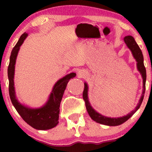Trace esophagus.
<instances>
[{"label":"esophagus","instance_id":"34e87169","mask_svg":"<svg viewBox=\"0 0 152 152\" xmlns=\"http://www.w3.org/2000/svg\"><path fill=\"white\" fill-rule=\"evenodd\" d=\"M79 74H80V75L82 76V72H81L80 71V72H79Z\"/></svg>","mask_w":152,"mask_h":152}]
</instances>
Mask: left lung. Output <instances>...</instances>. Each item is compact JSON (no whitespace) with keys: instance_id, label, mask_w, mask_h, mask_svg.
<instances>
[{"instance_id":"obj_1","label":"left lung","mask_w":152,"mask_h":152,"mask_svg":"<svg viewBox=\"0 0 152 152\" xmlns=\"http://www.w3.org/2000/svg\"><path fill=\"white\" fill-rule=\"evenodd\" d=\"M124 41L125 43L127 45V47L131 50L132 53L133 54V56L136 59L137 61V68H138V71L140 72L141 75H142V80H143V90L142 96H141L139 102L136 107V109L133 110L132 111H131V113L127 114L126 115H124L123 117L120 118H108L105 117L99 113H97V111H95L94 109H93V107L91 106V104L88 101V85L86 82L84 83V89L83 91V99L85 102V104H86V108L87 111L90 115V117L92 119L95 121L97 123L104 124V125L108 126H118L120 125L122 123H124V122H126V120L129 119L134 114L136 113L137 110L140 108L142 102L144 98V94L145 92V82H146V69L144 66V61H143V55L142 53V51L140 48H139L138 45L137 44L134 37L132 36H126L124 38Z\"/></svg>"}]
</instances>
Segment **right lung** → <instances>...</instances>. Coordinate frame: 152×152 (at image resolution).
Returning a JSON list of instances; mask_svg holds the SVG:
<instances>
[{
	"label": "right lung",
	"mask_w": 152,
	"mask_h": 152,
	"mask_svg": "<svg viewBox=\"0 0 152 152\" xmlns=\"http://www.w3.org/2000/svg\"><path fill=\"white\" fill-rule=\"evenodd\" d=\"M28 36L27 33H23L17 43L12 49L10 58V64L7 68V75L9 79V93L12 103L18 114L26 122L32 127L38 130H47L55 127L59 123V107L64 91L67 84L71 78L76 76L74 72L67 75L58 80L54 86L52 93L46 104L39 109H30L21 104L16 99L14 90V68L16 59L20 46Z\"/></svg>",
	"instance_id": "right-lung-1"
}]
</instances>
